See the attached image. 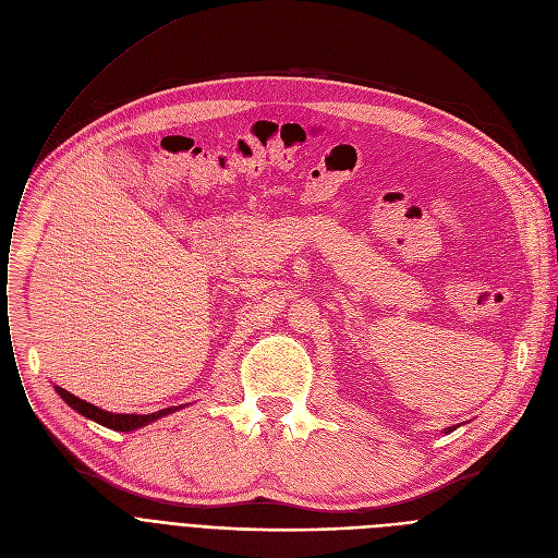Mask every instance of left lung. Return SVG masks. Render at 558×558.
Segmentation results:
<instances>
[{
    "label": "left lung",
    "mask_w": 558,
    "mask_h": 558,
    "mask_svg": "<svg viewBox=\"0 0 558 558\" xmlns=\"http://www.w3.org/2000/svg\"><path fill=\"white\" fill-rule=\"evenodd\" d=\"M448 433H452V428H448Z\"/></svg>",
    "instance_id": "left-lung-1"
}]
</instances>
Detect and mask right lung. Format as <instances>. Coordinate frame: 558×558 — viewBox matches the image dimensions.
<instances>
[{"mask_svg":"<svg viewBox=\"0 0 558 558\" xmlns=\"http://www.w3.org/2000/svg\"><path fill=\"white\" fill-rule=\"evenodd\" d=\"M56 391L62 397L64 403H70V405H72L76 412H81L83 416H87V418H92V421H96V423L106 425V428L121 430V433L142 428V425H148V423H153L155 418L167 416V414H171V412L178 410V408H163V410L153 412V414H112V412H106V410H101V408H96V405H92V403H87V401L74 397L72 391L62 389V387H58V385H56Z\"/></svg>","mask_w":558,"mask_h":558,"instance_id":"right-lung-1","label":"right lung"}]
</instances>
